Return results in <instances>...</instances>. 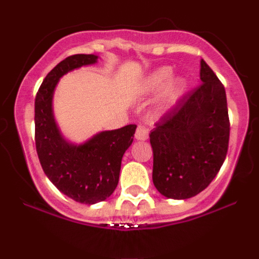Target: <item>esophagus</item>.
<instances>
[{"label": "esophagus", "mask_w": 259, "mask_h": 259, "mask_svg": "<svg viewBox=\"0 0 259 259\" xmlns=\"http://www.w3.org/2000/svg\"><path fill=\"white\" fill-rule=\"evenodd\" d=\"M148 138V129L146 126H138V129H136L135 132V139L136 140H140V141H144V140H146Z\"/></svg>", "instance_id": "1"}]
</instances>
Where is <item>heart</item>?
Instances as JSON below:
<instances>
[{
  "instance_id": "b5f03b06",
  "label": "heart",
  "mask_w": 259,
  "mask_h": 259,
  "mask_svg": "<svg viewBox=\"0 0 259 259\" xmlns=\"http://www.w3.org/2000/svg\"><path fill=\"white\" fill-rule=\"evenodd\" d=\"M171 75H173V69H171V68L169 67L159 68V69H157L156 72H153L144 82H142L141 92L142 94H150V92L159 90L160 88H163V86L167 84L169 79L171 78ZM183 88H184L183 80H175L173 84L169 86L167 91V96L170 100L177 99V97L180 95L181 90H183Z\"/></svg>"
}]
</instances>
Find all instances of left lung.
Segmentation results:
<instances>
[{
    "instance_id": "obj_1",
    "label": "left lung",
    "mask_w": 259,
    "mask_h": 259,
    "mask_svg": "<svg viewBox=\"0 0 259 259\" xmlns=\"http://www.w3.org/2000/svg\"><path fill=\"white\" fill-rule=\"evenodd\" d=\"M200 78L201 84L160 115L150 134L153 184L174 200L203 191L228 153L230 121L224 85L203 59Z\"/></svg>"
}]
</instances>
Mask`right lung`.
I'll return each mask as SVG.
<instances>
[{"mask_svg":"<svg viewBox=\"0 0 259 259\" xmlns=\"http://www.w3.org/2000/svg\"><path fill=\"white\" fill-rule=\"evenodd\" d=\"M97 61L95 55H73L46 75L35 97V146L41 167L65 196L85 204L106 200L119 181L123 154L132 145L136 125L102 132L80 146L65 142L52 115V94L63 74Z\"/></svg>","mask_w":259,"mask_h":259,"instance_id":"add662e5","label":"right lung"}]
</instances>
